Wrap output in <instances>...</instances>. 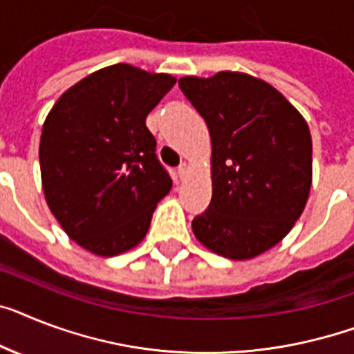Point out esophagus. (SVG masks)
Returning <instances> with one entry per match:
<instances>
[{"mask_svg":"<svg viewBox=\"0 0 354 354\" xmlns=\"http://www.w3.org/2000/svg\"><path fill=\"white\" fill-rule=\"evenodd\" d=\"M186 171H188V165H186V162H180L179 168H177V175L183 179L184 175H186Z\"/></svg>","mask_w":354,"mask_h":354,"instance_id":"esophagus-1","label":"esophagus"}]
</instances>
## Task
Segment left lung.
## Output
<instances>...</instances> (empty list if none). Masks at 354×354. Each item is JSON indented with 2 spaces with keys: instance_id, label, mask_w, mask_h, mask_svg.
Instances as JSON below:
<instances>
[{
  "instance_id": "obj_1",
  "label": "left lung",
  "mask_w": 354,
  "mask_h": 354,
  "mask_svg": "<svg viewBox=\"0 0 354 354\" xmlns=\"http://www.w3.org/2000/svg\"><path fill=\"white\" fill-rule=\"evenodd\" d=\"M179 86L212 137V203L192 223L195 236L227 259L261 255L288 235L308 201V122L279 90L241 72L183 77Z\"/></svg>"
}]
</instances>
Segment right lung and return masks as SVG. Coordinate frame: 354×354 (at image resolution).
Here are the masks:
<instances>
[{
    "mask_svg": "<svg viewBox=\"0 0 354 354\" xmlns=\"http://www.w3.org/2000/svg\"><path fill=\"white\" fill-rule=\"evenodd\" d=\"M175 77L112 65L66 90L43 124L39 165L48 208L66 235L113 257L145 239L170 174L146 115Z\"/></svg>",
    "mask_w": 354,
    "mask_h": 354,
    "instance_id": "right-lung-1",
    "label": "right lung"
}]
</instances>
